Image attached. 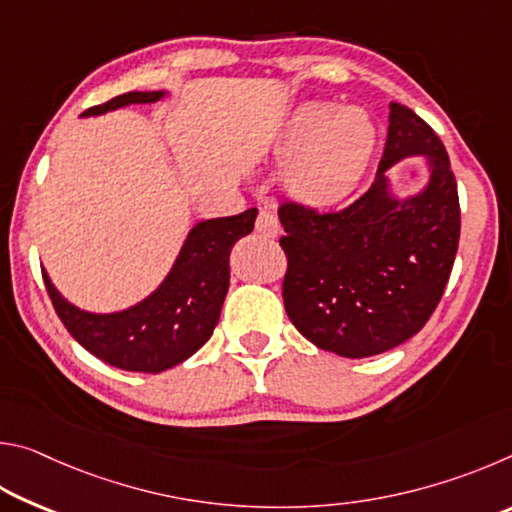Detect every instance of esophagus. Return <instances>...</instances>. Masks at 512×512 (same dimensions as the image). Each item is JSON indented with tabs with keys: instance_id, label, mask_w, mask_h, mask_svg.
<instances>
[{
	"instance_id": "34e87169",
	"label": "esophagus",
	"mask_w": 512,
	"mask_h": 512,
	"mask_svg": "<svg viewBox=\"0 0 512 512\" xmlns=\"http://www.w3.org/2000/svg\"><path fill=\"white\" fill-rule=\"evenodd\" d=\"M255 230L264 237H277V235H280V221H277V216L273 212L262 210L257 214Z\"/></svg>"
}]
</instances>
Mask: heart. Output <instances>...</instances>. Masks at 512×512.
Listing matches in <instances>:
<instances>
[{
  "mask_svg": "<svg viewBox=\"0 0 512 512\" xmlns=\"http://www.w3.org/2000/svg\"><path fill=\"white\" fill-rule=\"evenodd\" d=\"M377 128L359 106L307 101L291 110L273 142V158L289 162L282 185L307 205H334L354 192L375 151Z\"/></svg>",
  "mask_w": 512,
  "mask_h": 512,
  "instance_id": "b5f03b06",
  "label": "heart"
}]
</instances>
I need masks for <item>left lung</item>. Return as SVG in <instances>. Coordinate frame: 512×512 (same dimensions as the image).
Returning <instances> with one entry per match:
<instances>
[{"label":"left lung","mask_w":512,"mask_h":512,"mask_svg":"<svg viewBox=\"0 0 512 512\" xmlns=\"http://www.w3.org/2000/svg\"><path fill=\"white\" fill-rule=\"evenodd\" d=\"M422 157L428 178L394 194L390 169ZM280 244L289 257L284 307L320 350L363 359L409 341L443 298L461 207L443 142L413 110L391 103L388 137L372 187L334 214L284 203Z\"/></svg>","instance_id":"1"}]
</instances>
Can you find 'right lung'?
Wrapping results in <instances>:
<instances>
[{
    "instance_id": "1",
    "label": "right lung",
    "mask_w": 512,
    "mask_h": 512,
    "mask_svg": "<svg viewBox=\"0 0 512 512\" xmlns=\"http://www.w3.org/2000/svg\"><path fill=\"white\" fill-rule=\"evenodd\" d=\"M167 94V90L126 92L85 110L81 117L155 103ZM255 219L253 207L237 216L198 221L158 289L128 309L97 314L76 307L42 268L47 293L67 332L97 359L131 372L169 370L201 350L212 336L230 287V250L253 232Z\"/></svg>"
}]
</instances>
